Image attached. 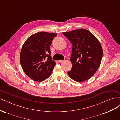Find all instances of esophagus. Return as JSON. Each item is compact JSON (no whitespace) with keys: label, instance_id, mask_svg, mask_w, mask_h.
<instances>
[{"label":"esophagus","instance_id":"obj_1","mask_svg":"<svg viewBox=\"0 0 120 120\" xmlns=\"http://www.w3.org/2000/svg\"><path fill=\"white\" fill-rule=\"evenodd\" d=\"M65 60H58L57 61H59V62H60V63H61V62H63V61H64Z\"/></svg>","mask_w":120,"mask_h":120}]
</instances>
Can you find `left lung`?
<instances>
[{"instance_id": "8db88e82", "label": "left lung", "mask_w": 120, "mask_h": 120, "mask_svg": "<svg viewBox=\"0 0 120 120\" xmlns=\"http://www.w3.org/2000/svg\"><path fill=\"white\" fill-rule=\"evenodd\" d=\"M63 34L72 45L70 58L72 67L68 75L74 81H85L92 77L100 66L103 56L101 43L91 32L85 29Z\"/></svg>"}]
</instances>
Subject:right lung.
<instances>
[{
    "label": "right lung",
    "mask_w": 120,
    "mask_h": 120,
    "mask_svg": "<svg viewBox=\"0 0 120 120\" xmlns=\"http://www.w3.org/2000/svg\"><path fill=\"white\" fill-rule=\"evenodd\" d=\"M57 34L39 32L31 35L23 44L20 62L28 77L40 82L51 75L56 63L50 56V46Z\"/></svg>",
    "instance_id": "add662e5"
}]
</instances>
